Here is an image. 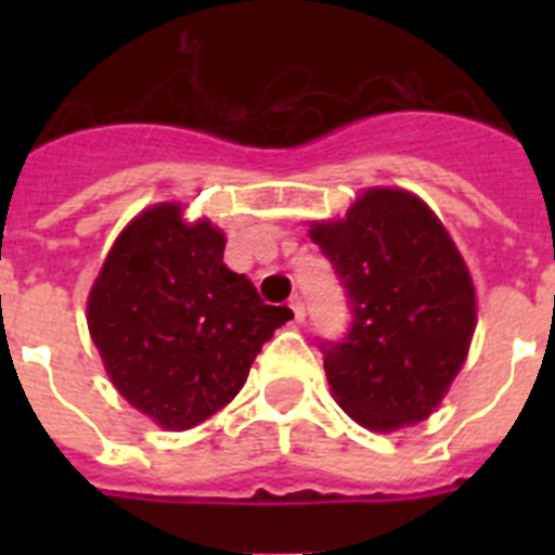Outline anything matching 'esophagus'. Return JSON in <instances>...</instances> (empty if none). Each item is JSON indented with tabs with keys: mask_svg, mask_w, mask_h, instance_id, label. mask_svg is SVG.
<instances>
[{
	"mask_svg": "<svg viewBox=\"0 0 555 555\" xmlns=\"http://www.w3.org/2000/svg\"><path fill=\"white\" fill-rule=\"evenodd\" d=\"M288 308H292L294 320H297V322L306 320V302H302V297H297V294H294L292 300H288Z\"/></svg>",
	"mask_w": 555,
	"mask_h": 555,
	"instance_id": "34e87169",
	"label": "esophagus"
}]
</instances>
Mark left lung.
Listing matches in <instances>:
<instances>
[{
  "label": "left lung",
  "mask_w": 555,
  "mask_h": 555,
  "mask_svg": "<svg viewBox=\"0 0 555 555\" xmlns=\"http://www.w3.org/2000/svg\"><path fill=\"white\" fill-rule=\"evenodd\" d=\"M350 302V331L325 341L336 403L370 430L423 423L442 403L475 333V288L444 224L420 197L370 189L345 219L313 222Z\"/></svg>",
  "instance_id": "1"
}]
</instances>
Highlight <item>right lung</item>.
<instances>
[{"mask_svg": "<svg viewBox=\"0 0 555 555\" xmlns=\"http://www.w3.org/2000/svg\"><path fill=\"white\" fill-rule=\"evenodd\" d=\"M222 258V230L183 222L178 203L155 205L121 230L88 294V331L113 386L160 428H194L224 409L294 317Z\"/></svg>", "mask_w": 555, "mask_h": 555, "instance_id": "right-lung-1", "label": "right lung"}]
</instances>
